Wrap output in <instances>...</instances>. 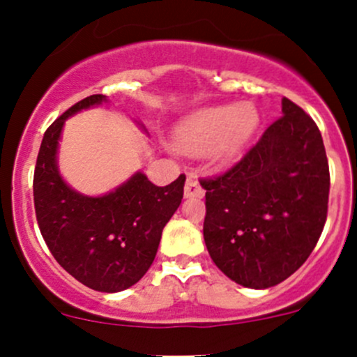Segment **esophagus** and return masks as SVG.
Instances as JSON below:
<instances>
[{
	"label": "esophagus",
	"mask_w": 357,
	"mask_h": 357,
	"mask_svg": "<svg viewBox=\"0 0 357 357\" xmlns=\"http://www.w3.org/2000/svg\"><path fill=\"white\" fill-rule=\"evenodd\" d=\"M185 197L186 198H193V197H204V188L198 183L197 176L188 174L186 178V185H185Z\"/></svg>",
	"instance_id": "34e87169"
}]
</instances>
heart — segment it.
<instances>
[{
  "label": "heart",
  "instance_id": "obj_1",
  "mask_svg": "<svg viewBox=\"0 0 357 357\" xmlns=\"http://www.w3.org/2000/svg\"><path fill=\"white\" fill-rule=\"evenodd\" d=\"M258 119V112L251 104L207 107L179 125L176 145L186 153H202L212 149L215 159L231 160L255 133Z\"/></svg>",
  "mask_w": 357,
  "mask_h": 357
}]
</instances>
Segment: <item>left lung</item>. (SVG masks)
<instances>
[{
	"label": "left lung",
	"instance_id": "1",
	"mask_svg": "<svg viewBox=\"0 0 357 357\" xmlns=\"http://www.w3.org/2000/svg\"><path fill=\"white\" fill-rule=\"evenodd\" d=\"M205 188L204 239L231 280L277 286L317 246L327 220L330 172L317 123L292 100L238 164Z\"/></svg>",
	"mask_w": 357,
	"mask_h": 357
}]
</instances>
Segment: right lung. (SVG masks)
Segmentation results:
<instances>
[{
	"label": "right lung",
	"instance_id": "add662e5",
	"mask_svg": "<svg viewBox=\"0 0 357 357\" xmlns=\"http://www.w3.org/2000/svg\"><path fill=\"white\" fill-rule=\"evenodd\" d=\"M85 97L46 130L33 171V205L40 234L59 265L78 282L99 292L137 284L155 258L162 229L181 204L185 174L155 186L144 172L102 197L71 190L58 171L56 153L66 118L104 102Z\"/></svg>",
	"mask_w": 357,
	"mask_h": 357
}]
</instances>
